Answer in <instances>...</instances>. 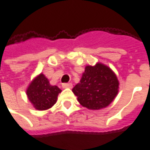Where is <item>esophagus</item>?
<instances>
[{"mask_svg": "<svg viewBox=\"0 0 150 150\" xmlns=\"http://www.w3.org/2000/svg\"><path fill=\"white\" fill-rule=\"evenodd\" d=\"M62 88H72V83H62Z\"/></svg>", "mask_w": 150, "mask_h": 150, "instance_id": "34e87169", "label": "esophagus"}]
</instances>
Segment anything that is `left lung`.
Wrapping results in <instances>:
<instances>
[{"mask_svg": "<svg viewBox=\"0 0 150 150\" xmlns=\"http://www.w3.org/2000/svg\"><path fill=\"white\" fill-rule=\"evenodd\" d=\"M119 82L113 71L102 63L87 66L81 79L72 91L79 103L88 109L104 108L114 100Z\"/></svg>", "mask_w": 150, "mask_h": 150, "instance_id": "1", "label": "left lung"}]
</instances>
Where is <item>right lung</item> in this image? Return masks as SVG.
Here are the masks:
<instances>
[{
    "label": "right lung",
    "mask_w": 150,
    "mask_h": 150,
    "mask_svg": "<svg viewBox=\"0 0 150 150\" xmlns=\"http://www.w3.org/2000/svg\"><path fill=\"white\" fill-rule=\"evenodd\" d=\"M62 90L56 85H51L43 74L38 75L26 90L28 100L37 110H47L57 102Z\"/></svg>",
    "instance_id": "obj_1"
}]
</instances>
